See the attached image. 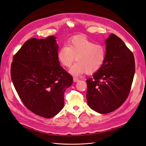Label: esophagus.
Listing matches in <instances>:
<instances>
[{
	"label": "esophagus",
	"instance_id": "34e87169",
	"mask_svg": "<svg viewBox=\"0 0 146 146\" xmlns=\"http://www.w3.org/2000/svg\"><path fill=\"white\" fill-rule=\"evenodd\" d=\"M73 80H74V82H78V81H79L80 80H79L78 78H77V77H74V78H73Z\"/></svg>",
	"mask_w": 146,
	"mask_h": 146
}]
</instances>
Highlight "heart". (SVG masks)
<instances>
[{"label":"heart","instance_id":"heart-1","mask_svg":"<svg viewBox=\"0 0 146 146\" xmlns=\"http://www.w3.org/2000/svg\"><path fill=\"white\" fill-rule=\"evenodd\" d=\"M105 48L101 44H95L83 37H74L63 46L58 52V59L63 66H71L75 57L77 62L70 69L73 75L84 73L92 74L101 69L106 58Z\"/></svg>","mask_w":146,"mask_h":146}]
</instances>
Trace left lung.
I'll list each match as a JSON object with an SVG mask.
<instances>
[{"label":"left lung","mask_w":146,"mask_h":146,"mask_svg":"<svg viewBox=\"0 0 146 146\" xmlns=\"http://www.w3.org/2000/svg\"><path fill=\"white\" fill-rule=\"evenodd\" d=\"M105 44L106 54L102 67L86 80L88 104L100 113L111 112L124 103L135 72L133 54L121 38L111 34Z\"/></svg>","instance_id":"1"}]
</instances>
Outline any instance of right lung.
Wrapping results in <instances>:
<instances>
[{
	"mask_svg": "<svg viewBox=\"0 0 146 146\" xmlns=\"http://www.w3.org/2000/svg\"><path fill=\"white\" fill-rule=\"evenodd\" d=\"M57 38H32L13 57L11 77L23 104L34 113L54 117L64 106V94L72 77L60 65Z\"/></svg>",
	"mask_w": 146,
	"mask_h": 146,
	"instance_id": "add662e5",
	"label": "right lung"
}]
</instances>
